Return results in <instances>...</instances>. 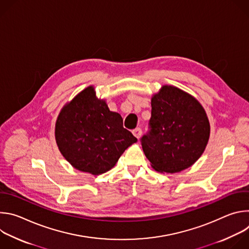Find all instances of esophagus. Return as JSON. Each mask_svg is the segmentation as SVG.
Returning <instances> with one entry per match:
<instances>
[{"label": "esophagus", "instance_id": "obj_1", "mask_svg": "<svg viewBox=\"0 0 249 249\" xmlns=\"http://www.w3.org/2000/svg\"><path fill=\"white\" fill-rule=\"evenodd\" d=\"M132 133H133V135H134L136 138L139 139V138L142 136V129H141V128H136V129L133 130Z\"/></svg>", "mask_w": 249, "mask_h": 249}]
</instances>
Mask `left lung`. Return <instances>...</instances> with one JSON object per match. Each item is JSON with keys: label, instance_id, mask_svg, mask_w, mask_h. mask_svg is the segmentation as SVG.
<instances>
[{"label": "left lung", "instance_id": "obj_1", "mask_svg": "<svg viewBox=\"0 0 249 249\" xmlns=\"http://www.w3.org/2000/svg\"><path fill=\"white\" fill-rule=\"evenodd\" d=\"M151 104L150 130L141 138V144L153 168L175 173L190 167L204 153L210 137L203 106L173 86H162Z\"/></svg>", "mask_w": 249, "mask_h": 249}]
</instances>
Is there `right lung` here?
<instances>
[{"label":"right lung","mask_w":249,"mask_h":249,"mask_svg":"<svg viewBox=\"0 0 249 249\" xmlns=\"http://www.w3.org/2000/svg\"><path fill=\"white\" fill-rule=\"evenodd\" d=\"M55 139L63 157L75 168L93 175L110 170L137 138L123 127V119L109 110L94 88L88 87L62 108Z\"/></svg>","instance_id":"obj_1"}]
</instances>
